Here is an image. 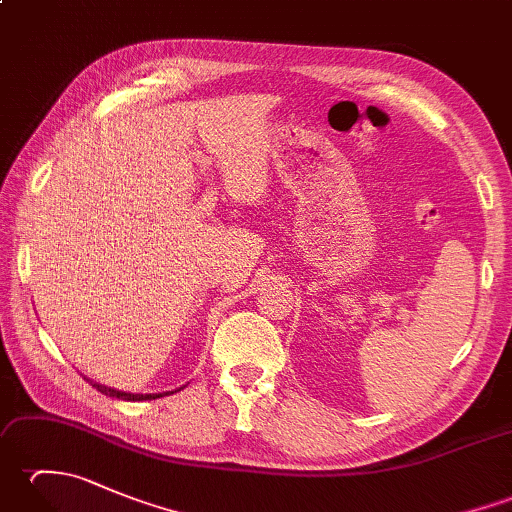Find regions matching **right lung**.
<instances>
[{
    "instance_id": "obj_1",
    "label": "right lung",
    "mask_w": 512,
    "mask_h": 512,
    "mask_svg": "<svg viewBox=\"0 0 512 512\" xmlns=\"http://www.w3.org/2000/svg\"><path fill=\"white\" fill-rule=\"evenodd\" d=\"M85 380H88V383H92L90 378H85ZM92 387H96V391H101V394H105V396L121 398V400H156L160 396H167L169 394V391H167V394H125V391H116L112 387H105V385H99V383H92ZM171 394H173V391H171Z\"/></svg>"
}]
</instances>
